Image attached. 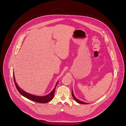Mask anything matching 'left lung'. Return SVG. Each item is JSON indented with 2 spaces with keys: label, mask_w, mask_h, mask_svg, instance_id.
<instances>
[{
  "label": "left lung",
  "mask_w": 126,
  "mask_h": 126,
  "mask_svg": "<svg viewBox=\"0 0 126 126\" xmlns=\"http://www.w3.org/2000/svg\"><path fill=\"white\" fill-rule=\"evenodd\" d=\"M72 97H73V99H74L75 100V101H76L78 103H79V104H87V103H85V102H82V101H80V100H79V99H78L76 97H75L74 96V94H73V93L72 90Z\"/></svg>",
  "instance_id": "1"
}]
</instances>
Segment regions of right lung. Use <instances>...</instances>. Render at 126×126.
I'll list each match as a JSON object with an SVG mask.
<instances>
[{
    "label": "right lung",
    "instance_id": "1",
    "mask_svg": "<svg viewBox=\"0 0 126 126\" xmlns=\"http://www.w3.org/2000/svg\"><path fill=\"white\" fill-rule=\"evenodd\" d=\"M13 78H14V83H15V86H16L17 90L18 91V92L22 96H23L25 97H26V98L32 100V101H35V102H38V103H47V102H48L51 101V100L53 99V98H54V96L55 89H56V86H57V85L58 83V82H57L55 88L53 89V90L51 93L48 94V95H46V96H36V95H34L29 94L28 93L25 92L23 90H22L18 86L17 84L16 83V81H15V77H14V74H13Z\"/></svg>",
    "mask_w": 126,
    "mask_h": 126
}]
</instances>
